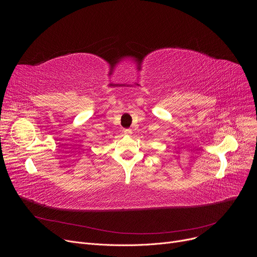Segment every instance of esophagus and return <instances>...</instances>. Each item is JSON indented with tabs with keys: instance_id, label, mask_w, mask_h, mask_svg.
Here are the masks:
<instances>
[{
	"instance_id": "esophagus-1",
	"label": "esophagus",
	"mask_w": 257,
	"mask_h": 257,
	"mask_svg": "<svg viewBox=\"0 0 257 257\" xmlns=\"http://www.w3.org/2000/svg\"><path fill=\"white\" fill-rule=\"evenodd\" d=\"M124 133H125L126 135H131V134H132V130H131V129H125V130H124Z\"/></svg>"
}]
</instances>
